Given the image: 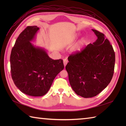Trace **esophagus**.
Segmentation results:
<instances>
[{
	"instance_id": "esophagus-1",
	"label": "esophagus",
	"mask_w": 126,
	"mask_h": 126,
	"mask_svg": "<svg viewBox=\"0 0 126 126\" xmlns=\"http://www.w3.org/2000/svg\"><path fill=\"white\" fill-rule=\"evenodd\" d=\"M68 63V60L67 59H64L63 60V64H64V65L65 66L66 65V64Z\"/></svg>"
}]
</instances>
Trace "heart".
Instances as JSON below:
<instances>
[{
	"label": "heart",
	"mask_w": 126,
	"mask_h": 126,
	"mask_svg": "<svg viewBox=\"0 0 126 126\" xmlns=\"http://www.w3.org/2000/svg\"><path fill=\"white\" fill-rule=\"evenodd\" d=\"M85 41H86V40H85V38H82L81 40H80L79 41V46H78V47H76L75 49V50L76 49H78V48L80 47V46H81V45H82L83 44H84L85 43Z\"/></svg>",
	"instance_id": "heart-1"
}]
</instances>
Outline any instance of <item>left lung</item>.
I'll return each mask as SVG.
<instances>
[{
    "instance_id": "left-lung-1",
    "label": "left lung",
    "mask_w": 126,
    "mask_h": 126,
    "mask_svg": "<svg viewBox=\"0 0 126 126\" xmlns=\"http://www.w3.org/2000/svg\"><path fill=\"white\" fill-rule=\"evenodd\" d=\"M96 41L71 55L65 66L72 89L84 98L93 97L107 87L113 77L115 55L104 34L92 29Z\"/></svg>"
}]
</instances>
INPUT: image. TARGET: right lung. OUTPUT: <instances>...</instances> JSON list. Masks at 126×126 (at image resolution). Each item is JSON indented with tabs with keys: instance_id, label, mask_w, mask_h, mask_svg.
Wrapping results in <instances>:
<instances>
[{
	"instance_id": "add662e5",
	"label": "right lung",
	"mask_w": 126,
	"mask_h": 126,
	"mask_svg": "<svg viewBox=\"0 0 126 126\" xmlns=\"http://www.w3.org/2000/svg\"><path fill=\"white\" fill-rule=\"evenodd\" d=\"M39 30L37 26H28L16 40L10 56L13 82L22 93L32 96L46 94L64 67L62 60H52L46 49L31 43Z\"/></svg>"
}]
</instances>
